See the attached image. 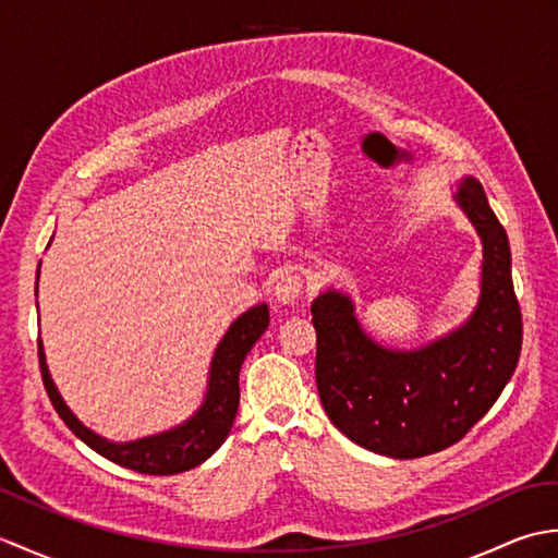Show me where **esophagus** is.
<instances>
[{"label": "esophagus", "mask_w": 558, "mask_h": 558, "mask_svg": "<svg viewBox=\"0 0 558 558\" xmlns=\"http://www.w3.org/2000/svg\"><path fill=\"white\" fill-rule=\"evenodd\" d=\"M300 292H302V280L298 276H288V272H286V276H280L278 282H276V288H272L276 300L280 304H286V306L298 302Z\"/></svg>", "instance_id": "1"}]
</instances>
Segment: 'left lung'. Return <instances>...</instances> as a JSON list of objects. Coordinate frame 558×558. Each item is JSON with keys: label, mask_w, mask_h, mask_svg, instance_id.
I'll return each instance as SVG.
<instances>
[{"label": "left lung", "mask_w": 558, "mask_h": 558, "mask_svg": "<svg viewBox=\"0 0 558 558\" xmlns=\"http://www.w3.org/2000/svg\"><path fill=\"white\" fill-rule=\"evenodd\" d=\"M453 201L482 242L480 298L460 326L398 350L366 333L348 292L328 288L312 302L322 405L350 441L378 456L410 460L453 446L518 366L523 322L508 234L475 177H462Z\"/></svg>", "instance_id": "obj_1"}]
</instances>
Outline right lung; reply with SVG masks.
<instances>
[{
	"label": "right lung",
	"mask_w": 558,
	"mask_h": 558,
	"mask_svg": "<svg viewBox=\"0 0 558 558\" xmlns=\"http://www.w3.org/2000/svg\"><path fill=\"white\" fill-rule=\"evenodd\" d=\"M268 322V304H256L234 318L228 333L220 338L216 352H213L206 393L198 410L168 432L134 438V441H110V438L88 429L69 410L62 393L57 390L50 369H47L43 340L38 338L45 390L69 429L102 458L122 468L144 472V475H177V472H186L208 460L228 438L236 417V408H240V369L254 342L266 333Z\"/></svg>",
	"instance_id": "right-lung-1"
}]
</instances>
